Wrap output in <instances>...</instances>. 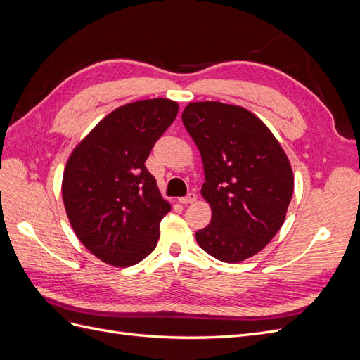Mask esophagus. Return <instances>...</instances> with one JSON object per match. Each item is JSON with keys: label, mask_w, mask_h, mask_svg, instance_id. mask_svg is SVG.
I'll return each mask as SVG.
<instances>
[{"label": "esophagus", "mask_w": 360, "mask_h": 360, "mask_svg": "<svg viewBox=\"0 0 360 360\" xmlns=\"http://www.w3.org/2000/svg\"><path fill=\"white\" fill-rule=\"evenodd\" d=\"M195 200H197V193H193V192H189L186 197H181V198H179V201L181 202V204H192Z\"/></svg>", "instance_id": "1"}]
</instances>
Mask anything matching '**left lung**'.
Instances as JSON below:
<instances>
[{"instance_id":"obj_1","label":"left lung","mask_w":360,"mask_h":360,"mask_svg":"<svg viewBox=\"0 0 360 360\" xmlns=\"http://www.w3.org/2000/svg\"><path fill=\"white\" fill-rule=\"evenodd\" d=\"M181 120L201 153V195L212 207L210 224L195 237L212 257L240 263L264 249L285 221L294 189L290 160L242 106L192 102Z\"/></svg>"}]
</instances>
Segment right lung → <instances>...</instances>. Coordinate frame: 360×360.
Segmentation results:
<instances>
[{
    "label": "right lung",
    "instance_id": "1",
    "mask_svg": "<svg viewBox=\"0 0 360 360\" xmlns=\"http://www.w3.org/2000/svg\"><path fill=\"white\" fill-rule=\"evenodd\" d=\"M179 112L169 99L117 108L75 147L63 174V201L81 243L103 263L129 267L153 252L162 198L146 160Z\"/></svg>",
    "mask_w": 360,
    "mask_h": 360
}]
</instances>
